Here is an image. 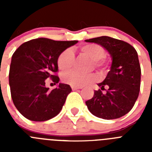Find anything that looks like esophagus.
<instances>
[{"instance_id": "esophagus-1", "label": "esophagus", "mask_w": 152, "mask_h": 152, "mask_svg": "<svg viewBox=\"0 0 152 152\" xmlns=\"http://www.w3.org/2000/svg\"><path fill=\"white\" fill-rule=\"evenodd\" d=\"M72 89L73 91H76V90L81 89V87H77V86H72Z\"/></svg>"}]
</instances>
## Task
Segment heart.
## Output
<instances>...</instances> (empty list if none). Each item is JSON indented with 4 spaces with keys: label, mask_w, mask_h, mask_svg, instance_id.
Wrapping results in <instances>:
<instances>
[{
    "label": "heart",
    "mask_w": 152,
    "mask_h": 152,
    "mask_svg": "<svg viewBox=\"0 0 152 152\" xmlns=\"http://www.w3.org/2000/svg\"><path fill=\"white\" fill-rule=\"evenodd\" d=\"M80 51L93 60L94 67L105 69L107 62L104 59L105 51L102 46L96 44H87L80 47ZM75 61V54L72 49H66L58 58V66L61 71H68L72 68ZM97 77L95 74H81L75 71H70L62 75V80L66 84L72 86H81L96 81Z\"/></svg>",
    "instance_id": "b5f03b06"
}]
</instances>
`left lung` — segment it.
I'll list each match as a JSON object with an SVG mask.
<instances>
[{"mask_svg": "<svg viewBox=\"0 0 152 152\" xmlns=\"http://www.w3.org/2000/svg\"><path fill=\"white\" fill-rule=\"evenodd\" d=\"M103 47L112 58L110 71L100 89L85 102L90 112L103 119L122 117L131 110L140 91L141 68L136 50L130 44L109 36L86 39ZM102 90H106L105 93Z\"/></svg>", "mask_w": 152, "mask_h": 152, "instance_id": "1", "label": "left lung"}]
</instances>
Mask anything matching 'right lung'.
<instances>
[{
    "label": "right lung",
    "instance_id": "add662e5",
    "mask_svg": "<svg viewBox=\"0 0 152 152\" xmlns=\"http://www.w3.org/2000/svg\"><path fill=\"white\" fill-rule=\"evenodd\" d=\"M38 38L23 43L12 56L9 84L13 104L26 119L36 122L55 117L62 109L72 88L59 83L49 91L45 80L59 82L58 58L61 52L77 43Z\"/></svg>",
    "mask_w": 152,
    "mask_h": 152
}]
</instances>
